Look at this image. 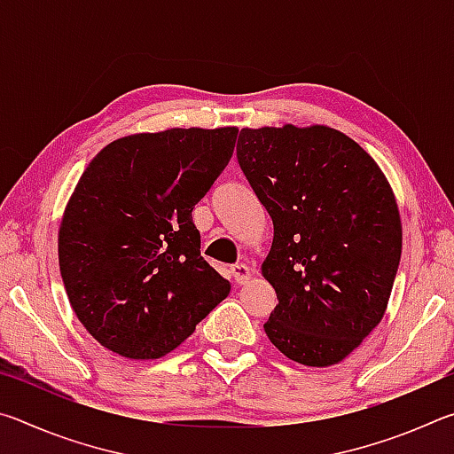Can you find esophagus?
<instances>
[{
	"label": "esophagus",
	"instance_id": "obj_1",
	"mask_svg": "<svg viewBox=\"0 0 454 454\" xmlns=\"http://www.w3.org/2000/svg\"><path fill=\"white\" fill-rule=\"evenodd\" d=\"M230 272H232V278H234L238 284H246V282H248V280L252 278L250 266H246V264H242V262L230 266Z\"/></svg>",
	"mask_w": 454,
	"mask_h": 454
}]
</instances>
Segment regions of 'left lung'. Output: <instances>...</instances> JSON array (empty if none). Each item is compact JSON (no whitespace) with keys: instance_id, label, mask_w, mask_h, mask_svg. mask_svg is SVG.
Here are the masks:
<instances>
[{"instance_id":"8db88e82","label":"left lung","mask_w":454,"mask_h":454,"mask_svg":"<svg viewBox=\"0 0 454 454\" xmlns=\"http://www.w3.org/2000/svg\"><path fill=\"white\" fill-rule=\"evenodd\" d=\"M238 164L274 224L262 276L278 296L264 325L306 366L347 358L387 310L401 214L379 164L328 126L242 128Z\"/></svg>"}]
</instances>
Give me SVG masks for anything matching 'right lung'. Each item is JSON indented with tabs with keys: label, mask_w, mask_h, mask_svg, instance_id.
<instances>
[{
	"label": "right lung",
	"mask_w": 454,
	"mask_h": 454,
	"mask_svg": "<svg viewBox=\"0 0 454 454\" xmlns=\"http://www.w3.org/2000/svg\"><path fill=\"white\" fill-rule=\"evenodd\" d=\"M238 128H170L114 140L83 170L58 232L75 317L134 360L178 348L230 294L200 256L192 210L232 158Z\"/></svg>",
	"instance_id": "obj_1"
}]
</instances>
